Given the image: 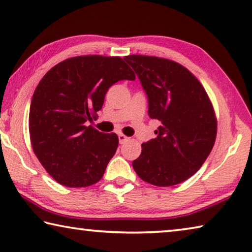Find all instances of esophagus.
Masks as SVG:
<instances>
[{
    "mask_svg": "<svg viewBox=\"0 0 252 252\" xmlns=\"http://www.w3.org/2000/svg\"><path fill=\"white\" fill-rule=\"evenodd\" d=\"M118 139H119V143H121V144H124L125 142L128 141L129 138L127 137V136L124 135V134H119V135H118Z\"/></svg>",
    "mask_w": 252,
    "mask_h": 252,
    "instance_id": "obj_1",
    "label": "esophagus"
}]
</instances>
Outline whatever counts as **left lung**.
Listing matches in <instances>:
<instances>
[{
	"mask_svg": "<svg viewBox=\"0 0 252 252\" xmlns=\"http://www.w3.org/2000/svg\"><path fill=\"white\" fill-rule=\"evenodd\" d=\"M148 99V116L158 119V137L142 144L133 167L156 187L184 182L211 153L217 119L203 86L187 68L164 58L127 56Z\"/></svg>",
	"mask_w": 252,
	"mask_h": 252,
	"instance_id": "obj_1",
	"label": "left lung"
}]
</instances>
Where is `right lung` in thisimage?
<instances>
[{
	"instance_id": "obj_1",
	"label": "right lung",
	"mask_w": 252,
	"mask_h": 252,
	"mask_svg": "<svg viewBox=\"0 0 252 252\" xmlns=\"http://www.w3.org/2000/svg\"><path fill=\"white\" fill-rule=\"evenodd\" d=\"M135 80L119 57L80 56L56 64L33 94L29 130L34 154L58 183L85 188L97 183L118 147V136L87 122L96 118L109 87Z\"/></svg>"
}]
</instances>
